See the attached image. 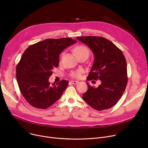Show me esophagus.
Masks as SVG:
<instances>
[{"label": "esophagus", "instance_id": "esophagus-1", "mask_svg": "<svg viewBox=\"0 0 148 148\" xmlns=\"http://www.w3.org/2000/svg\"><path fill=\"white\" fill-rule=\"evenodd\" d=\"M79 82V81H74V80L71 81V83L72 84H78Z\"/></svg>", "mask_w": 148, "mask_h": 148}]
</instances>
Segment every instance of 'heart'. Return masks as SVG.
<instances>
[{
	"instance_id": "heart-1",
	"label": "heart",
	"mask_w": 148,
	"mask_h": 148,
	"mask_svg": "<svg viewBox=\"0 0 148 148\" xmlns=\"http://www.w3.org/2000/svg\"><path fill=\"white\" fill-rule=\"evenodd\" d=\"M74 51L77 57L84 55V54H88L89 55V50L88 49L87 47L83 45H79L76 46L74 49ZM82 73H83L82 69H78L75 71L72 72L71 74V77H74V78L79 79V78H80Z\"/></svg>"
}]
</instances>
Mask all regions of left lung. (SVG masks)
Returning a JSON list of instances; mask_svg holds the SVG:
<instances>
[{"label":"left lung","mask_w":148,"mask_h":148,"mask_svg":"<svg viewBox=\"0 0 148 148\" xmlns=\"http://www.w3.org/2000/svg\"><path fill=\"white\" fill-rule=\"evenodd\" d=\"M77 39L86 44L94 55V62L88 80L98 79L101 84L98 88L88 83V90L83 99L97 110L114 106L122 97L127 82V62L122 51L112 42L103 37L80 36Z\"/></svg>","instance_id":"1"}]
</instances>
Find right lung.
<instances>
[{"label":"right lung","instance_id":"right-lung-1","mask_svg":"<svg viewBox=\"0 0 148 148\" xmlns=\"http://www.w3.org/2000/svg\"><path fill=\"white\" fill-rule=\"evenodd\" d=\"M75 42L70 38L47 39L25 51L17 65L16 78L20 92L29 104L45 109L60 98L68 82L62 80L51 85L49 79L59 65L60 54Z\"/></svg>","mask_w":148,"mask_h":148}]
</instances>
